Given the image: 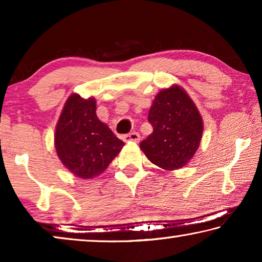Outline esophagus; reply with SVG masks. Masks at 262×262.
Instances as JSON below:
<instances>
[{"mask_svg": "<svg viewBox=\"0 0 262 262\" xmlns=\"http://www.w3.org/2000/svg\"><path fill=\"white\" fill-rule=\"evenodd\" d=\"M123 141H125V142H139L140 141V134H139V133H136V132L129 133V134L123 136Z\"/></svg>", "mask_w": 262, "mask_h": 262, "instance_id": "1", "label": "esophagus"}]
</instances>
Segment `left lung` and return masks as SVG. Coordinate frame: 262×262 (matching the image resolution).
<instances>
[{
    "mask_svg": "<svg viewBox=\"0 0 262 262\" xmlns=\"http://www.w3.org/2000/svg\"><path fill=\"white\" fill-rule=\"evenodd\" d=\"M148 121L154 130L140 148L149 161L166 171L187 165L200 145L203 120L185 89L178 84L162 89L152 100Z\"/></svg>",
    "mask_w": 262,
    "mask_h": 262,
    "instance_id": "8db88e82",
    "label": "left lung"
}]
</instances>
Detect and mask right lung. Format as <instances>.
I'll return each mask as SVG.
<instances>
[{"instance_id": "add662e5", "label": "right lung", "mask_w": 262, "mask_h": 262, "mask_svg": "<svg viewBox=\"0 0 262 262\" xmlns=\"http://www.w3.org/2000/svg\"><path fill=\"white\" fill-rule=\"evenodd\" d=\"M96 99L72 94L55 127L54 145L61 163L78 178L91 179L107 168L125 143L96 114Z\"/></svg>"}]
</instances>
